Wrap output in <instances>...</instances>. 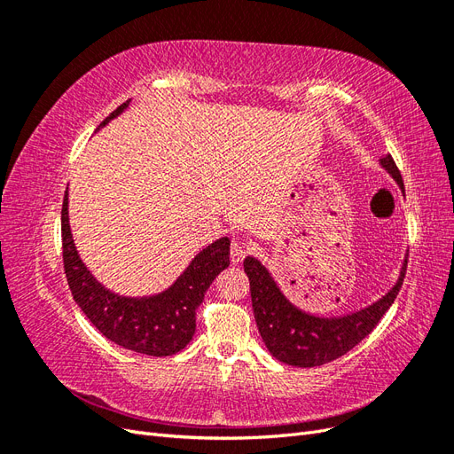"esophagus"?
<instances>
[{"mask_svg": "<svg viewBox=\"0 0 454 454\" xmlns=\"http://www.w3.org/2000/svg\"><path fill=\"white\" fill-rule=\"evenodd\" d=\"M246 248H244V244L240 242V240H232L231 242V261H232V265H239L240 261L246 257Z\"/></svg>", "mask_w": 454, "mask_h": 454, "instance_id": "esophagus-1", "label": "esophagus"}]
</instances>
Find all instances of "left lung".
<instances>
[{
    "label": "left lung",
    "instance_id": "obj_1",
    "mask_svg": "<svg viewBox=\"0 0 454 454\" xmlns=\"http://www.w3.org/2000/svg\"><path fill=\"white\" fill-rule=\"evenodd\" d=\"M382 170L397 184L403 193V180L390 155L379 159ZM244 270L250 278L252 307L257 329L265 347L274 358L295 367H316L340 358L362 339L373 332L400 292L407 270V255L400 277L390 290L375 303L342 316H316L295 307L286 297L270 270L257 257L244 259Z\"/></svg>",
    "mask_w": 454,
    "mask_h": 454
}]
</instances>
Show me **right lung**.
I'll return each mask as SVG.
<instances>
[{
  "instance_id": "add662e5",
  "label": "right lung",
  "mask_w": 454,
  "mask_h": 454,
  "mask_svg": "<svg viewBox=\"0 0 454 454\" xmlns=\"http://www.w3.org/2000/svg\"><path fill=\"white\" fill-rule=\"evenodd\" d=\"M130 100L121 104L102 125L127 112ZM67 189L62 204V250L67 284L75 303L98 332L115 345L145 354L170 356L189 345L195 335V312L219 272L229 267L231 240L222 237L202 248L187 269L164 292L153 295H122L106 287L81 259L70 225Z\"/></svg>"
}]
</instances>
